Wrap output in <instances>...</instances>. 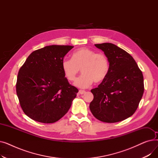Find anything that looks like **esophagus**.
<instances>
[{"mask_svg":"<svg viewBox=\"0 0 158 158\" xmlns=\"http://www.w3.org/2000/svg\"><path fill=\"white\" fill-rule=\"evenodd\" d=\"M86 93V91H85V90H79V94H80V95H83V94H85Z\"/></svg>","mask_w":158,"mask_h":158,"instance_id":"obj_1","label":"esophagus"}]
</instances>
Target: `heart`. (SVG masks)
Here are the masks:
<instances>
[{
	"instance_id": "1",
	"label": "heart",
	"mask_w": 158,
	"mask_h": 158,
	"mask_svg": "<svg viewBox=\"0 0 158 158\" xmlns=\"http://www.w3.org/2000/svg\"><path fill=\"white\" fill-rule=\"evenodd\" d=\"M61 69L64 77L69 81L76 79L79 70L81 76L74 85L80 88H86L93 82L99 83L103 81L109 71V61L106 55L96 53L88 48L82 47L75 51L72 59H64Z\"/></svg>"
}]
</instances>
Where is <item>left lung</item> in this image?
<instances>
[{"label":"left lung","instance_id":"obj_1","mask_svg":"<svg viewBox=\"0 0 158 158\" xmlns=\"http://www.w3.org/2000/svg\"><path fill=\"white\" fill-rule=\"evenodd\" d=\"M109 61L106 79L91 90L94 100L89 109L100 121L114 123L135 113L144 92L143 76L135 60L124 50L111 43L95 44Z\"/></svg>","mask_w":158,"mask_h":158}]
</instances>
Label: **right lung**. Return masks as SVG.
I'll return each instance as SVG.
<instances>
[{"mask_svg":"<svg viewBox=\"0 0 158 158\" xmlns=\"http://www.w3.org/2000/svg\"><path fill=\"white\" fill-rule=\"evenodd\" d=\"M71 45H52L32 52L20 68L16 85L24 113L35 121L51 123L68 112L78 89L64 77L61 63Z\"/></svg>","mask_w":158,"mask_h":158,"instance_id":"obj_1","label":"right lung"}]
</instances>
